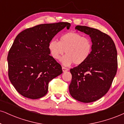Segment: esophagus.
I'll return each mask as SVG.
<instances>
[{
  "label": "esophagus",
  "mask_w": 124,
  "mask_h": 124,
  "mask_svg": "<svg viewBox=\"0 0 124 124\" xmlns=\"http://www.w3.org/2000/svg\"><path fill=\"white\" fill-rule=\"evenodd\" d=\"M62 71H63V72H65L67 71H68V68H65V67H62Z\"/></svg>",
  "instance_id": "1"
}]
</instances>
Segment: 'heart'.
<instances>
[{
	"label": "heart",
	"instance_id": "b5f03b06",
	"mask_svg": "<svg viewBox=\"0 0 124 124\" xmlns=\"http://www.w3.org/2000/svg\"><path fill=\"white\" fill-rule=\"evenodd\" d=\"M50 54L58 60L65 52L66 54L61 59L65 66L74 62L80 65L87 60L92 53L93 43L89 38L76 32L64 33L60 37L59 41L53 39L48 44Z\"/></svg>",
	"mask_w": 124,
	"mask_h": 124
}]
</instances>
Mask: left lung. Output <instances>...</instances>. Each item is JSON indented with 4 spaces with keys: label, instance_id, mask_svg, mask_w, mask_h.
I'll list each match as a JSON object with an SVG mask.
<instances>
[{
    "label": "left lung",
    "instance_id": "1",
    "mask_svg": "<svg viewBox=\"0 0 124 124\" xmlns=\"http://www.w3.org/2000/svg\"><path fill=\"white\" fill-rule=\"evenodd\" d=\"M75 29L89 35L92 53L86 62L70 70L71 95L78 101L89 103L108 93L117 70V52L111 38L100 30L85 26Z\"/></svg>",
    "mask_w": 124,
    "mask_h": 124
}]
</instances>
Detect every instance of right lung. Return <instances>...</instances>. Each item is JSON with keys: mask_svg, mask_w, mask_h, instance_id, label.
I'll use <instances>...</instances> for the list:
<instances>
[{"mask_svg": "<svg viewBox=\"0 0 124 124\" xmlns=\"http://www.w3.org/2000/svg\"><path fill=\"white\" fill-rule=\"evenodd\" d=\"M68 22L45 23L28 28L18 34L7 56L8 78L20 94L39 99L48 93L50 80L62 73L61 65L50 56L48 44Z\"/></svg>", "mask_w": 124, "mask_h": 124, "instance_id": "add662e5", "label": "right lung"}]
</instances>
